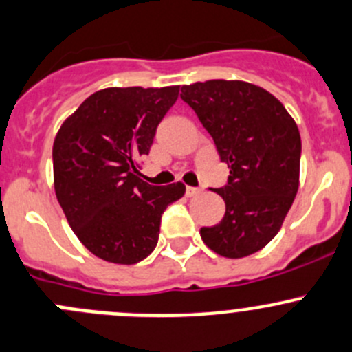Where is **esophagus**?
<instances>
[{
    "label": "esophagus",
    "instance_id": "34e87169",
    "mask_svg": "<svg viewBox=\"0 0 352 352\" xmlns=\"http://www.w3.org/2000/svg\"><path fill=\"white\" fill-rule=\"evenodd\" d=\"M200 193V190L198 188H193V186H186V197H197V195Z\"/></svg>",
    "mask_w": 352,
    "mask_h": 352
}]
</instances>
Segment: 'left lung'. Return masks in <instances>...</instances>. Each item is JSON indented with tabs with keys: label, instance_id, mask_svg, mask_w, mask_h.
I'll use <instances>...</instances> for the list:
<instances>
[{
	"label": "left lung",
	"instance_id": "obj_1",
	"mask_svg": "<svg viewBox=\"0 0 352 352\" xmlns=\"http://www.w3.org/2000/svg\"><path fill=\"white\" fill-rule=\"evenodd\" d=\"M181 99L214 138L228 184L219 224L201 228L212 252L243 258L279 232L299 186L301 137L286 107L270 92L241 80H208L181 87Z\"/></svg>",
	"mask_w": 352,
	"mask_h": 352
}]
</instances>
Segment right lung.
Masks as SVG:
<instances>
[{
	"instance_id": "right-lung-1",
	"label": "right lung",
	"mask_w": 352,
	"mask_h": 352,
	"mask_svg": "<svg viewBox=\"0 0 352 352\" xmlns=\"http://www.w3.org/2000/svg\"><path fill=\"white\" fill-rule=\"evenodd\" d=\"M179 87H111L87 97L53 145L54 191L82 245L106 262L131 265L154 252L161 217L183 183L152 186L138 177L155 130Z\"/></svg>"
}]
</instances>
